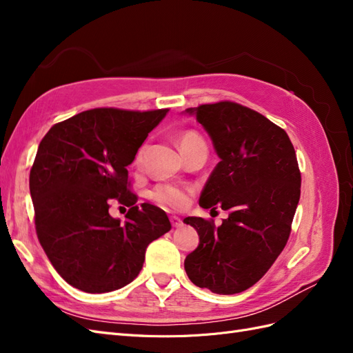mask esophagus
Instances as JSON below:
<instances>
[{"label": "esophagus", "instance_id": "34e87169", "mask_svg": "<svg viewBox=\"0 0 353 353\" xmlns=\"http://www.w3.org/2000/svg\"><path fill=\"white\" fill-rule=\"evenodd\" d=\"M170 223H172V227L179 228V227H183V219H181L179 216H170Z\"/></svg>", "mask_w": 353, "mask_h": 353}]
</instances>
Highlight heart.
<instances>
[{"instance_id":"heart-1","label":"heart","mask_w":353,"mask_h":353,"mask_svg":"<svg viewBox=\"0 0 353 353\" xmlns=\"http://www.w3.org/2000/svg\"><path fill=\"white\" fill-rule=\"evenodd\" d=\"M197 141H203V138L196 131H184L183 134L179 135V147L181 148H184V147L193 144V143H197ZM145 150H147V144H143L137 150L135 157H134V165L135 166H140L143 163L144 156H145ZM188 191H190L188 188H183L179 185L160 184V185L153 188L152 197L159 203V205H162V206L181 208V206L185 205Z\"/></svg>"}]
</instances>
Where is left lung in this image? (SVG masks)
I'll return each instance as SVG.
<instances>
[{
  "label": "left lung",
  "mask_w": 353,
  "mask_h": 353,
  "mask_svg": "<svg viewBox=\"0 0 353 353\" xmlns=\"http://www.w3.org/2000/svg\"><path fill=\"white\" fill-rule=\"evenodd\" d=\"M185 112L205 128L221 159L199 205L221 206L230 215L219 227L203 218L184 219L200 240L184 268L200 288L240 293L262 279L290 236L302 181L294 147L280 126L237 103Z\"/></svg>",
  "instance_id": "left-lung-1"
}]
</instances>
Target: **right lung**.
Instances as JSON below:
<instances>
[{"mask_svg": "<svg viewBox=\"0 0 353 353\" xmlns=\"http://www.w3.org/2000/svg\"><path fill=\"white\" fill-rule=\"evenodd\" d=\"M168 109H92L56 123L39 143L29 175L39 243L61 279L87 293H108L140 274L145 249L170 230L157 206L128 190V165ZM119 201L127 221L110 216Z\"/></svg>", "mask_w": 353, "mask_h": 353, "instance_id": "1", "label": "right lung"}]
</instances>
